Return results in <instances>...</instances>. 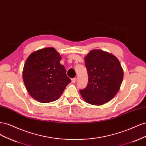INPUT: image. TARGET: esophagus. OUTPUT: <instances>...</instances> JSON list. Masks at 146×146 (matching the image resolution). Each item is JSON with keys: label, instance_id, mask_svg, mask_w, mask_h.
<instances>
[{"label": "esophagus", "instance_id": "1", "mask_svg": "<svg viewBox=\"0 0 146 146\" xmlns=\"http://www.w3.org/2000/svg\"><path fill=\"white\" fill-rule=\"evenodd\" d=\"M76 81H77V78H73L72 79V83H75L76 82Z\"/></svg>", "mask_w": 146, "mask_h": 146}]
</instances>
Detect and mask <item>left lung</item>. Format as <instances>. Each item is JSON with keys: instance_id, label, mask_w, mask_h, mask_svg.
<instances>
[{"instance_id": "8db88e82", "label": "left lung", "mask_w": 146, "mask_h": 146, "mask_svg": "<svg viewBox=\"0 0 146 146\" xmlns=\"http://www.w3.org/2000/svg\"><path fill=\"white\" fill-rule=\"evenodd\" d=\"M88 75L86 88L80 90L86 102L102 105L111 100L120 89L123 72L114 55L99 49L91 50L85 56Z\"/></svg>"}]
</instances>
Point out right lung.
Masks as SVG:
<instances>
[{
  "label": "right lung",
  "mask_w": 146,
  "mask_h": 146,
  "mask_svg": "<svg viewBox=\"0 0 146 146\" xmlns=\"http://www.w3.org/2000/svg\"><path fill=\"white\" fill-rule=\"evenodd\" d=\"M61 56L54 47H46L31 54L24 66L23 78L29 94L41 103L60 98L70 82Z\"/></svg>",
  "instance_id": "1"
}]
</instances>
